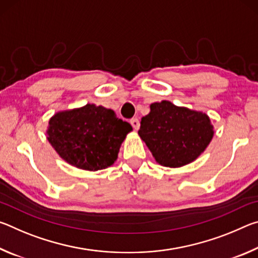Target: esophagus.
Returning a JSON list of instances; mask_svg holds the SVG:
<instances>
[{
  "label": "esophagus",
  "instance_id": "1",
  "mask_svg": "<svg viewBox=\"0 0 258 258\" xmlns=\"http://www.w3.org/2000/svg\"><path fill=\"white\" fill-rule=\"evenodd\" d=\"M131 125L133 126V128H134L135 131H138V130H139V127H140V120H139L138 118H133V119H131Z\"/></svg>",
  "mask_w": 258,
  "mask_h": 258
}]
</instances>
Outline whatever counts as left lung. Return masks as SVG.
Segmentation results:
<instances>
[{
    "instance_id": "8db88e82",
    "label": "left lung",
    "mask_w": 258,
    "mask_h": 258,
    "mask_svg": "<svg viewBox=\"0 0 258 258\" xmlns=\"http://www.w3.org/2000/svg\"><path fill=\"white\" fill-rule=\"evenodd\" d=\"M139 135L164 167L178 168L192 163L206 150L214 137L207 113L178 107L168 100L150 104L142 117Z\"/></svg>"
}]
</instances>
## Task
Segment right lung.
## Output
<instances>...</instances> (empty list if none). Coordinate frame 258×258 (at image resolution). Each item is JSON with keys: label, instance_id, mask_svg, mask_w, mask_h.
<instances>
[{"label": "right lung", "instance_id": "add662e5", "mask_svg": "<svg viewBox=\"0 0 258 258\" xmlns=\"http://www.w3.org/2000/svg\"><path fill=\"white\" fill-rule=\"evenodd\" d=\"M132 131L111 109L87 103L55 112L49 120L46 139L67 164L95 172L113 165Z\"/></svg>", "mask_w": 258, "mask_h": 258}]
</instances>
